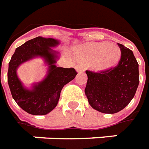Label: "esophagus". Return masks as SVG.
I'll return each instance as SVG.
<instances>
[{
    "instance_id": "obj_1",
    "label": "esophagus",
    "mask_w": 149,
    "mask_h": 149,
    "mask_svg": "<svg viewBox=\"0 0 149 149\" xmlns=\"http://www.w3.org/2000/svg\"><path fill=\"white\" fill-rule=\"evenodd\" d=\"M76 70L78 72H84V67L81 66V65H77L76 66Z\"/></svg>"
}]
</instances>
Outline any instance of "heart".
Listing matches in <instances>:
<instances>
[{
	"label": "heart",
	"instance_id": "heart-1",
	"mask_svg": "<svg viewBox=\"0 0 149 149\" xmlns=\"http://www.w3.org/2000/svg\"><path fill=\"white\" fill-rule=\"evenodd\" d=\"M80 59L92 62L97 71L106 70L117 64L121 58V50L116 43H93L78 51Z\"/></svg>",
	"mask_w": 149,
	"mask_h": 149
}]
</instances>
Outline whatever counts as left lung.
Segmentation results:
<instances>
[{
  "instance_id": "obj_1",
  "label": "left lung",
  "mask_w": 149,
  "mask_h": 149,
  "mask_svg": "<svg viewBox=\"0 0 149 149\" xmlns=\"http://www.w3.org/2000/svg\"><path fill=\"white\" fill-rule=\"evenodd\" d=\"M121 58L116 66L95 72L87 70L85 95L91 106L100 112L113 114L123 109L134 96L139 84L138 63L133 52L118 44Z\"/></svg>"
}]
</instances>
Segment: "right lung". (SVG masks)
Listing matches in <instances>:
<instances>
[{
	"mask_svg": "<svg viewBox=\"0 0 149 149\" xmlns=\"http://www.w3.org/2000/svg\"><path fill=\"white\" fill-rule=\"evenodd\" d=\"M59 44L53 38L37 37L17 47L8 64V82L12 97L19 106L31 115H46L58 105L60 93L65 85L77 76L73 68L55 65L58 58V52L52 49ZM40 56L49 65L47 77L27 89L17 76V69L23 62Z\"/></svg>",
	"mask_w": 149,
	"mask_h": 149,
	"instance_id": "right-lung-1",
	"label": "right lung"
}]
</instances>
